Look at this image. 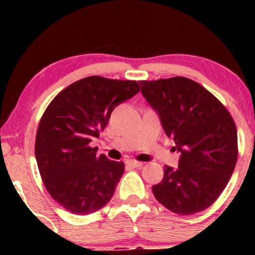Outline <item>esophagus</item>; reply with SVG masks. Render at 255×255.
Segmentation results:
<instances>
[{"instance_id":"esophagus-1","label":"esophagus","mask_w":255,"mask_h":255,"mask_svg":"<svg viewBox=\"0 0 255 255\" xmlns=\"http://www.w3.org/2000/svg\"><path fill=\"white\" fill-rule=\"evenodd\" d=\"M127 165L131 166V168H139V166L142 165L141 162H136V160H127Z\"/></svg>"}]
</instances>
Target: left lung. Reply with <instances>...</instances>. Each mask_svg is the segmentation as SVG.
I'll return each mask as SVG.
<instances>
[{
	"label": "left lung",
	"mask_w": 255,
	"mask_h": 255,
	"mask_svg": "<svg viewBox=\"0 0 255 255\" xmlns=\"http://www.w3.org/2000/svg\"><path fill=\"white\" fill-rule=\"evenodd\" d=\"M141 95L157 113L163 129L180 152L177 168L165 165L152 186L163 206L194 215L215 203L229 182L238 160V131L233 118L212 93L183 77L140 81Z\"/></svg>",
	"instance_id": "left-lung-1"
}]
</instances>
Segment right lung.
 Instances as JSON below:
<instances>
[{
	"mask_svg": "<svg viewBox=\"0 0 255 255\" xmlns=\"http://www.w3.org/2000/svg\"><path fill=\"white\" fill-rule=\"evenodd\" d=\"M136 81L89 77L69 85L43 114L36 136V159L46 191L75 215H90L113 198L125 171L91 147L113 110L139 92Z\"/></svg>",
	"mask_w": 255,
	"mask_h": 255,
	"instance_id": "obj_1",
	"label": "right lung"
}]
</instances>
